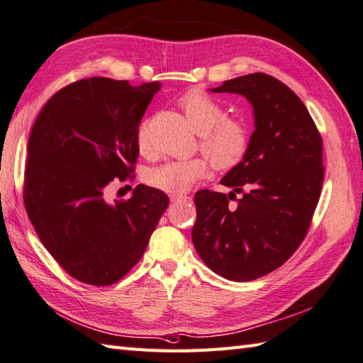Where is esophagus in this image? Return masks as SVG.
<instances>
[{"label": "esophagus", "mask_w": 363, "mask_h": 363, "mask_svg": "<svg viewBox=\"0 0 363 363\" xmlns=\"http://www.w3.org/2000/svg\"><path fill=\"white\" fill-rule=\"evenodd\" d=\"M187 199H189L187 195H170L172 202H179V201H187Z\"/></svg>", "instance_id": "1"}]
</instances>
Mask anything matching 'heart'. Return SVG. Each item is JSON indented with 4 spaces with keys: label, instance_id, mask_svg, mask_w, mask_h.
Listing matches in <instances>:
<instances>
[{
    "label": "heart",
    "instance_id": "b5f03b06",
    "mask_svg": "<svg viewBox=\"0 0 363 363\" xmlns=\"http://www.w3.org/2000/svg\"><path fill=\"white\" fill-rule=\"evenodd\" d=\"M178 104L190 125L199 133L201 148L212 157L218 168L227 170L242 161L249 147L246 123L235 117H227L224 106L201 89L187 91ZM136 142L139 153L148 156L150 145L143 126L138 131ZM208 170V159L196 156L153 168L147 174V182L156 190L179 195L189 191L193 184L207 176Z\"/></svg>",
    "mask_w": 363,
    "mask_h": 363
}]
</instances>
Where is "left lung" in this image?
<instances>
[{
    "instance_id": "obj_1",
    "label": "left lung",
    "mask_w": 363,
    "mask_h": 363,
    "mask_svg": "<svg viewBox=\"0 0 363 363\" xmlns=\"http://www.w3.org/2000/svg\"><path fill=\"white\" fill-rule=\"evenodd\" d=\"M212 91L246 97L255 130L242 161L221 179L233 189L229 196L195 195L191 240L215 274L250 281L280 267L305 240L322 191L323 142L305 104L272 75H241Z\"/></svg>"
}]
</instances>
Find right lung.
<instances>
[{
  "instance_id": "right-lung-1",
  "label": "right lung",
  "mask_w": 363,
  "mask_h": 363,
  "mask_svg": "<svg viewBox=\"0 0 363 363\" xmlns=\"http://www.w3.org/2000/svg\"><path fill=\"white\" fill-rule=\"evenodd\" d=\"M161 83L83 79L50 97L32 126L24 207L40 241L75 280L109 286L142 258L168 207L164 191L139 184L125 201L106 187L138 161V131Z\"/></svg>"
}]
</instances>
